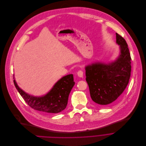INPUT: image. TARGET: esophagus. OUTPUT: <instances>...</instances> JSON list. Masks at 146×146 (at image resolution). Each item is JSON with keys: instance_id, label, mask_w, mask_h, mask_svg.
Instances as JSON below:
<instances>
[{"instance_id": "obj_1", "label": "esophagus", "mask_w": 146, "mask_h": 146, "mask_svg": "<svg viewBox=\"0 0 146 146\" xmlns=\"http://www.w3.org/2000/svg\"><path fill=\"white\" fill-rule=\"evenodd\" d=\"M77 75L79 77L82 78L83 76V71L82 70H79V71L77 72Z\"/></svg>"}]
</instances>
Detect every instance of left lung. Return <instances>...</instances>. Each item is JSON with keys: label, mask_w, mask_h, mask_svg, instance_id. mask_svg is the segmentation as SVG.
Segmentation results:
<instances>
[{"label": "left lung", "mask_w": 146, "mask_h": 146, "mask_svg": "<svg viewBox=\"0 0 146 146\" xmlns=\"http://www.w3.org/2000/svg\"><path fill=\"white\" fill-rule=\"evenodd\" d=\"M116 35V43L120 53L115 61L105 64L96 63L86 67V80L89 85L92 100L98 106L111 104L127 87L131 71V57L127 43Z\"/></svg>", "instance_id": "left-lung-1"}]
</instances>
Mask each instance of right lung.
<instances>
[{
  "instance_id": "obj_1",
  "label": "right lung",
  "mask_w": 146,
  "mask_h": 146,
  "mask_svg": "<svg viewBox=\"0 0 146 146\" xmlns=\"http://www.w3.org/2000/svg\"><path fill=\"white\" fill-rule=\"evenodd\" d=\"M13 78L14 79V77ZM14 83L16 89L29 106L35 110L49 113H58L66 108L69 94L75 84L73 75H66L57 81L46 95L37 97L24 92L17 85L15 79Z\"/></svg>"
}]
</instances>
